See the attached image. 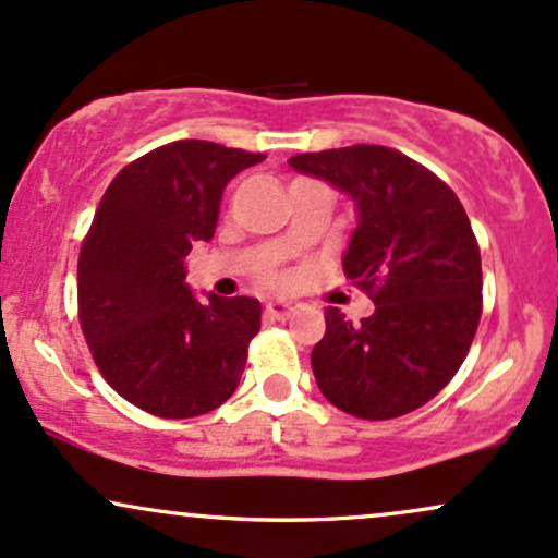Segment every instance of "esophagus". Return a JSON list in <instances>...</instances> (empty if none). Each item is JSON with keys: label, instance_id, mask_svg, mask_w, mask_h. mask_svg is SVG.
<instances>
[{"label": "esophagus", "instance_id": "1", "mask_svg": "<svg viewBox=\"0 0 558 558\" xmlns=\"http://www.w3.org/2000/svg\"><path fill=\"white\" fill-rule=\"evenodd\" d=\"M296 310H299V301H291V299H272L270 304H267V315L272 319H288Z\"/></svg>", "mask_w": 558, "mask_h": 558}]
</instances>
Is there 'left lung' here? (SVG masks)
Masks as SVG:
<instances>
[{"instance_id": "8db88e82", "label": "left lung", "mask_w": 558, "mask_h": 558, "mask_svg": "<svg viewBox=\"0 0 558 558\" xmlns=\"http://www.w3.org/2000/svg\"><path fill=\"white\" fill-rule=\"evenodd\" d=\"M288 165L354 198L343 272L375 301L362 325L325 310V336L312 349L319 390L360 420L414 412L462 367L483 312L480 246L462 202L388 146H343Z\"/></svg>"}]
</instances>
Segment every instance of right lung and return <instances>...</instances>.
<instances>
[{"label": "right lung", "mask_w": 558, "mask_h": 558, "mask_svg": "<svg viewBox=\"0 0 558 558\" xmlns=\"http://www.w3.org/2000/svg\"><path fill=\"white\" fill-rule=\"evenodd\" d=\"M262 159L215 141L159 146L114 175L83 239V336L101 377L155 417H198L239 388L259 301H198L183 262L215 235L226 185Z\"/></svg>", "instance_id": "obj_1"}]
</instances>
